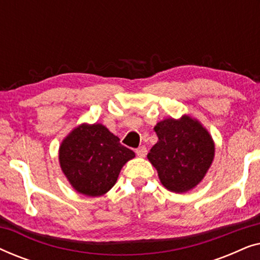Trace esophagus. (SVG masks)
Instances as JSON below:
<instances>
[{"label":"esophagus","instance_id":"34e87169","mask_svg":"<svg viewBox=\"0 0 260 260\" xmlns=\"http://www.w3.org/2000/svg\"><path fill=\"white\" fill-rule=\"evenodd\" d=\"M136 155L138 157H145V155H147V148L144 147V145H142V147L137 148L136 149Z\"/></svg>","mask_w":260,"mask_h":260}]
</instances>
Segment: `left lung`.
Instances as JSON below:
<instances>
[{
    "instance_id": "8db88e82",
    "label": "left lung",
    "mask_w": 260,
    "mask_h": 260,
    "mask_svg": "<svg viewBox=\"0 0 260 260\" xmlns=\"http://www.w3.org/2000/svg\"><path fill=\"white\" fill-rule=\"evenodd\" d=\"M158 141L148 159L158 179L174 193H187L204 180L215 155L214 141L208 130L189 115L166 118L154 127Z\"/></svg>"
}]
</instances>
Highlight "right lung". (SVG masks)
<instances>
[{"label": "right lung", "mask_w": 260, "mask_h": 260, "mask_svg": "<svg viewBox=\"0 0 260 260\" xmlns=\"http://www.w3.org/2000/svg\"><path fill=\"white\" fill-rule=\"evenodd\" d=\"M135 152L101 123H81L63 138L59 165L71 186L86 197H102L115 186Z\"/></svg>", "instance_id": "1"}]
</instances>
